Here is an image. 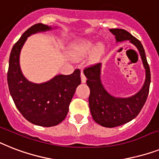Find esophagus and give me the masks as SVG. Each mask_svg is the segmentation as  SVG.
<instances>
[{"label": "esophagus", "instance_id": "obj_1", "mask_svg": "<svg viewBox=\"0 0 159 159\" xmlns=\"http://www.w3.org/2000/svg\"><path fill=\"white\" fill-rule=\"evenodd\" d=\"M81 79H82V82H86V76L84 75V73H83V72H81Z\"/></svg>", "mask_w": 159, "mask_h": 159}]
</instances>
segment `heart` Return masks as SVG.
<instances>
[{
    "instance_id": "obj_1",
    "label": "heart",
    "mask_w": 159,
    "mask_h": 159,
    "mask_svg": "<svg viewBox=\"0 0 159 159\" xmlns=\"http://www.w3.org/2000/svg\"><path fill=\"white\" fill-rule=\"evenodd\" d=\"M94 42L91 41H85L82 42V43L78 44L77 46H75L73 48V56H75L77 58L82 57L84 55H87L91 52L92 49L94 48ZM102 51L101 46H99L95 50V53H94V57H97L98 55H100Z\"/></svg>"
}]
</instances>
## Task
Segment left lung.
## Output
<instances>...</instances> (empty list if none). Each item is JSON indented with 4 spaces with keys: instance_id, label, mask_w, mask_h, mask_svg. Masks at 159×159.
Here are the masks:
<instances>
[{
    "instance_id": "left-lung-1",
    "label": "left lung",
    "mask_w": 159,
    "mask_h": 159,
    "mask_svg": "<svg viewBox=\"0 0 159 159\" xmlns=\"http://www.w3.org/2000/svg\"><path fill=\"white\" fill-rule=\"evenodd\" d=\"M110 32L117 42L130 41L137 47L145 68L146 78L142 89L129 98H116L109 95L100 81V64H95L84 68L86 84L90 88L89 107L95 122L105 127L121 126L134 119L142 109L147 100L150 85V69L141 42L124 29L112 28Z\"/></svg>"
}]
</instances>
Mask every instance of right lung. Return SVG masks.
Listing matches in <instances>:
<instances>
[{
	"mask_svg": "<svg viewBox=\"0 0 159 159\" xmlns=\"http://www.w3.org/2000/svg\"><path fill=\"white\" fill-rule=\"evenodd\" d=\"M50 29L47 25L37 24L22 35L13 46L7 73L9 90L17 109L28 122L46 127L56 126L65 118L76 88L81 83L79 69L42 84L28 82L23 75L19 67L22 46L31 34Z\"/></svg>",
	"mask_w": 159,
	"mask_h": 159,
	"instance_id": "obj_1",
	"label": "right lung"
}]
</instances>
